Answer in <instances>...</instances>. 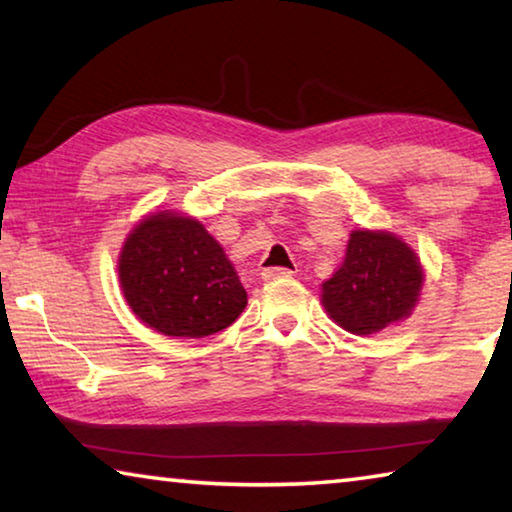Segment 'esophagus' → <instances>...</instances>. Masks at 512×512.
Masks as SVG:
<instances>
[{"instance_id":"esophagus-1","label":"esophagus","mask_w":512,"mask_h":512,"mask_svg":"<svg viewBox=\"0 0 512 512\" xmlns=\"http://www.w3.org/2000/svg\"><path fill=\"white\" fill-rule=\"evenodd\" d=\"M291 275H293L291 268H282V266H271L262 271L264 280H277V277H291Z\"/></svg>"}]
</instances>
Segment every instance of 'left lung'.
Returning <instances> with one entry per match:
<instances>
[{"mask_svg": "<svg viewBox=\"0 0 512 512\" xmlns=\"http://www.w3.org/2000/svg\"><path fill=\"white\" fill-rule=\"evenodd\" d=\"M424 271L415 250L393 232L352 230L343 264L323 282L320 300L345 332L368 336L409 318Z\"/></svg>", "mask_w": 512, "mask_h": 512, "instance_id": "1", "label": "left lung"}]
</instances>
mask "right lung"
I'll list each match as a JSON object with an SVG mask.
<instances>
[{
    "mask_svg": "<svg viewBox=\"0 0 512 512\" xmlns=\"http://www.w3.org/2000/svg\"><path fill=\"white\" fill-rule=\"evenodd\" d=\"M117 271L133 314L164 336L221 332L248 302L219 241L201 221L173 210L151 212L128 232Z\"/></svg>",
    "mask_w": 512,
    "mask_h": 512,
    "instance_id": "right-lung-1",
    "label": "right lung"
}]
</instances>
